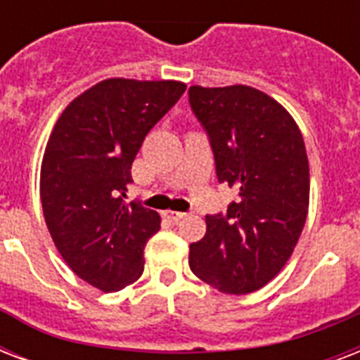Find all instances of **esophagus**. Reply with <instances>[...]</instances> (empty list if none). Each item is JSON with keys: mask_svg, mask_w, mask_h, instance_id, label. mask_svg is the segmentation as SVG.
I'll use <instances>...</instances> for the list:
<instances>
[{"mask_svg": "<svg viewBox=\"0 0 360 360\" xmlns=\"http://www.w3.org/2000/svg\"><path fill=\"white\" fill-rule=\"evenodd\" d=\"M166 217H168L169 220H174V222H177V220L185 219L186 213H181V211H166Z\"/></svg>", "mask_w": 360, "mask_h": 360, "instance_id": "34e87169", "label": "esophagus"}]
</instances>
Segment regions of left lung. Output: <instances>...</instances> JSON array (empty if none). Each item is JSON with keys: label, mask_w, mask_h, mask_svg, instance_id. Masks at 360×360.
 Segmentation results:
<instances>
[{"label": "left lung", "mask_w": 360, "mask_h": 360, "mask_svg": "<svg viewBox=\"0 0 360 360\" xmlns=\"http://www.w3.org/2000/svg\"><path fill=\"white\" fill-rule=\"evenodd\" d=\"M207 130L220 183L239 191L226 217H205L188 265L222 293L245 295L282 271L304 228L310 169L304 140L288 110L256 87L188 89Z\"/></svg>", "instance_id": "8db88e82"}]
</instances>
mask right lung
Masks as SVG:
<instances>
[{
    "instance_id": "add662e5",
    "label": "right lung",
    "mask_w": 360,
    "mask_h": 360,
    "mask_svg": "<svg viewBox=\"0 0 360 360\" xmlns=\"http://www.w3.org/2000/svg\"><path fill=\"white\" fill-rule=\"evenodd\" d=\"M177 80L108 78L61 112L41 164V203L53 245L76 276L120 291L143 273L157 211L127 203L147 132L185 93Z\"/></svg>"
}]
</instances>
